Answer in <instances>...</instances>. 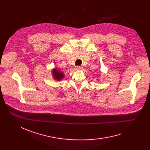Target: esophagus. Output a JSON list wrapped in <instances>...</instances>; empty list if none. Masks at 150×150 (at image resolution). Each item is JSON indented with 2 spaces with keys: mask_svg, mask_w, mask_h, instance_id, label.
<instances>
[{
  "mask_svg": "<svg viewBox=\"0 0 150 150\" xmlns=\"http://www.w3.org/2000/svg\"><path fill=\"white\" fill-rule=\"evenodd\" d=\"M82 69H83V67H81V66H76V67H75V69H76V70H81Z\"/></svg>",
  "mask_w": 150,
  "mask_h": 150,
  "instance_id": "1",
  "label": "esophagus"
}]
</instances>
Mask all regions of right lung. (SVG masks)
<instances>
[{"instance_id":"add662e5","label":"right lung","mask_w":150,"mask_h":150,"mask_svg":"<svg viewBox=\"0 0 150 150\" xmlns=\"http://www.w3.org/2000/svg\"><path fill=\"white\" fill-rule=\"evenodd\" d=\"M52 74L53 79L57 81L62 80L65 76L64 74L63 73L62 71L57 68H54L53 69H52Z\"/></svg>"}]
</instances>
